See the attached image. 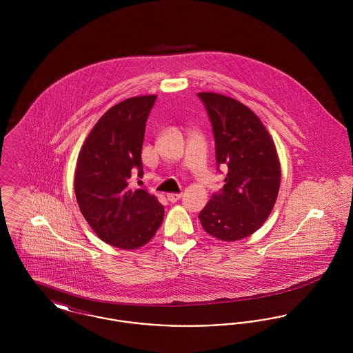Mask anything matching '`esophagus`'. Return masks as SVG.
I'll return each mask as SVG.
<instances>
[{"instance_id": "obj_1", "label": "esophagus", "mask_w": 353, "mask_h": 353, "mask_svg": "<svg viewBox=\"0 0 353 353\" xmlns=\"http://www.w3.org/2000/svg\"><path fill=\"white\" fill-rule=\"evenodd\" d=\"M167 199L169 202H177L181 199V194L180 193H168Z\"/></svg>"}]
</instances>
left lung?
<instances>
[{"label":"left lung","instance_id":"8db88e82","mask_svg":"<svg viewBox=\"0 0 353 353\" xmlns=\"http://www.w3.org/2000/svg\"><path fill=\"white\" fill-rule=\"evenodd\" d=\"M213 125L217 165L225 185L199 214L208 234L233 242L255 233L269 219L281 186L272 137L252 110L217 92H199Z\"/></svg>","mask_w":353,"mask_h":353}]
</instances>
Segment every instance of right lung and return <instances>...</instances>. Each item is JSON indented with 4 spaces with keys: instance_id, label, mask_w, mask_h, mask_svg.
I'll use <instances>...</instances> for the list:
<instances>
[{
    "instance_id": "right-lung-1",
    "label": "right lung",
    "mask_w": 353,
    "mask_h": 353,
    "mask_svg": "<svg viewBox=\"0 0 353 353\" xmlns=\"http://www.w3.org/2000/svg\"><path fill=\"white\" fill-rule=\"evenodd\" d=\"M157 95L134 97L111 107L87 136L74 179L79 209L105 243L134 250L148 243L164 219V206L144 189L132 190V170L143 174L145 123Z\"/></svg>"
}]
</instances>
